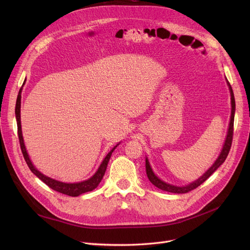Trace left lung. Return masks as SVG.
I'll use <instances>...</instances> for the list:
<instances>
[{
  "label": "left lung",
  "mask_w": 250,
  "mask_h": 250,
  "mask_svg": "<svg viewBox=\"0 0 250 250\" xmlns=\"http://www.w3.org/2000/svg\"><path fill=\"white\" fill-rule=\"evenodd\" d=\"M227 84L229 86V90H230V94H231V118H230V124H229V129H228V134H227V138L225 141L224 146H223V149L221 151L220 156L218 157V159L216 160V162L213 164V166L209 168L208 171L202 176L200 177L198 180H195L194 182L190 183V185L187 186V187H174L171 185H168V183L162 181L161 179H159L157 177L153 170L149 164L148 159L146 158V172H147V176L149 178V180L152 182V185H154L156 188H158L162 190L168 191V192H173V193H187L188 191L193 190L194 188H196L198 187H200L204 181H206L209 176H211L216 170L224 163V161L226 160L227 156L229 154V151L231 149V145H232V140H233V127H234V114H235V98H234V93H233V90L232 87L230 85V83L227 81Z\"/></svg>",
  "instance_id": "8db88e82"
}]
</instances>
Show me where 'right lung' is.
<instances>
[{
	"label": "right lung",
	"mask_w": 250,
	"mask_h": 250,
	"mask_svg": "<svg viewBox=\"0 0 250 250\" xmlns=\"http://www.w3.org/2000/svg\"><path fill=\"white\" fill-rule=\"evenodd\" d=\"M21 90H19V93H18V97H17V101H16V107H15V114H16V120H17V128H18V138H19V143H20V148H21V151H22V154H23V157L24 159L26 161V163H27L29 169L32 171V173H34L39 179L42 180L45 185L47 187H49L51 189H54L56 191H59L61 193H63V194H67V195H70V196H78L80 195L84 192H87V191H91L93 190L94 188H96L98 187V185L100 183L104 173H105V170H106L107 168V164H108V161L110 159L111 157V154L112 152L114 151L115 146L107 155L106 157H105L104 160L102 161L101 165L99 166L98 170L96 171V173L92 176L91 178H89L88 180H85V181H82V182H78V183H64V182H61V181H58V180H55L52 178H49L45 175H43L42 173H41L38 171V170L32 165L29 157H28V154L27 152H26V149H25V145H24V142H23V137H22V130H21V122H20V106H21ZM118 145V144H117Z\"/></svg>",
	"instance_id": "1"
}]
</instances>
